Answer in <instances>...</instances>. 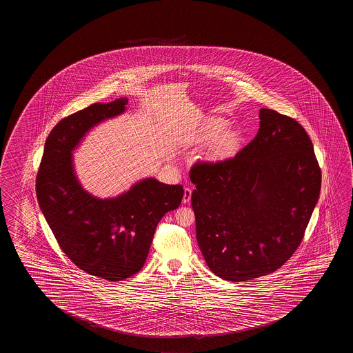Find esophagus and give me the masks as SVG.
<instances>
[{"label": "esophagus", "instance_id": "34e87169", "mask_svg": "<svg viewBox=\"0 0 353 353\" xmlns=\"http://www.w3.org/2000/svg\"><path fill=\"white\" fill-rule=\"evenodd\" d=\"M192 190L191 188H185V193H183V198H182V203L183 204H188L191 202Z\"/></svg>", "mask_w": 353, "mask_h": 353}]
</instances>
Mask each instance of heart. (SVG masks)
<instances>
[{
  "label": "heart",
  "mask_w": 353,
  "mask_h": 353,
  "mask_svg": "<svg viewBox=\"0 0 353 353\" xmlns=\"http://www.w3.org/2000/svg\"><path fill=\"white\" fill-rule=\"evenodd\" d=\"M228 121L223 118H214L207 121L201 130V138L204 141H212L208 149V157L219 160L230 157L239 148L240 134L235 129L228 128Z\"/></svg>",
  "instance_id": "obj_1"
}]
</instances>
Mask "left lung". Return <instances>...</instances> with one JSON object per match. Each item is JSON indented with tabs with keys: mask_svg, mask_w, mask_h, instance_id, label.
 Here are the masks:
<instances>
[{
	"mask_svg": "<svg viewBox=\"0 0 353 353\" xmlns=\"http://www.w3.org/2000/svg\"><path fill=\"white\" fill-rule=\"evenodd\" d=\"M198 246L218 277L245 282L276 271L301 245L321 171L305 129L261 108L260 129L235 157L190 171Z\"/></svg>",
	"mask_w": 353,
	"mask_h": 353,
	"instance_id": "left-lung-1",
	"label": "left lung"
}]
</instances>
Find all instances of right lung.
Here are the masks:
<instances>
[{"label":"right lung","instance_id":"right-lung-1","mask_svg":"<svg viewBox=\"0 0 353 353\" xmlns=\"http://www.w3.org/2000/svg\"><path fill=\"white\" fill-rule=\"evenodd\" d=\"M128 99L91 104L64 118L49 134L37 174V198L61 250L76 266L107 281H123L144 266L159 221L179 208L181 185L154 177L113 198L83 190L72 152L93 127L121 116Z\"/></svg>","mask_w":353,"mask_h":353}]
</instances>
